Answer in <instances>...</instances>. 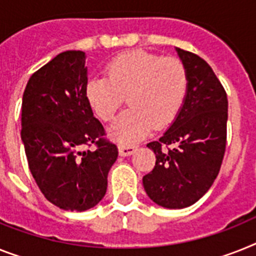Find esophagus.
I'll return each mask as SVG.
<instances>
[{
  "instance_id": "1",
  "label": "esophagus",
  "mask_w": 256,
  "mask_h": 256,
  "mask_svg": "<svg viewBox=\"0 0 256 256\" xmlns=\"http://www.w3.org/2000/svg\"><path fill=\"white\" fill-rule=\"evenodd\" d=\"M136 150L135 146H128V144H120L118 146V151H120V154L121 156H130Z\"/></svg>"
}]
</instances>
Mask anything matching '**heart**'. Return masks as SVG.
<instances>
[{"mask_svg":"<svg viewBox=\"0 0 256 256\" xmlns=\"http://www.w3.org/2000/svg\"><path fill=\"white\" fill-rule=\"evenodd\" d=\"M188 86V70L180 60L136 49L112 60L106 76L88 79L86 98L102 121H110L128 96L132 108L112 124L108 132L121 144H132L152 126L164 128L174 120Z\"/></svg>","mask_w":256,"mask_h":256,"instance_id":"1","label":"heart"}]
</instances>
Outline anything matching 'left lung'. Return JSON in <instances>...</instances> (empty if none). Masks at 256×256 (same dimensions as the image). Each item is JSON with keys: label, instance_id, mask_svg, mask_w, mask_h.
<instances>
[{"label": "left lung", "instance_id": "8db88e82", "mask_svg": "<svg viewBox=\"0 0 256 256\" xmlns=\"http://www.w3.org/2000/svg\"><path fill=\"white\" fill-rule=\"evenodd\" d=\"M188 70L184 104L158 140L148 143L156 154L143 186L156 204L180 210L196 203L218 177L226 146L228 98L214 70L199 56L176 48Z\"/></svg>", "mask_w": 256, "mask_h": 256}]
</instances>
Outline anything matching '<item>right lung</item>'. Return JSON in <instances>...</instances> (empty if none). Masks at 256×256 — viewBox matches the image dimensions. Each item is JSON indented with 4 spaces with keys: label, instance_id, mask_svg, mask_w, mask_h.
Here are the masks:
<instances>
[{
    "label": "right lung",
    "instance_id": "1",
    "mask_svg": "<svg viewBox=\"0 0 256 256\" xmlns=\"http://www.w3.org/2000/svg\"><path fill=\"white\" fill-rule=\"evenodd\" d=\"M86 53L66 50L38 68L26 86L22 142L30 170L50 203L87 211L104 198L117 146L86 98ZM96 150H84L86 145Z\"/></svg>",
    "mask_w": 256,
    "mask_h": 256
}]
</instances>
